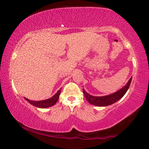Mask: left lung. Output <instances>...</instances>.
<instances>
[{
  "mask_svg": "<svg viewBox=\"0 0 149 149\" xmlns=\"http://www.w3.org/2000/svg\"><path fill=\"white\" fill-rule=\"evenodd\" d=\"M132 78V77H131L130 79L128 80L127 84L125 86L120 89L119 90H118L117 92L111 94V95L101 97L93 96V95H91L85 91L84 88L83 89V94H84L87 101L89 103L91 104L92 105L97 106V107H107V106L111 105V104L116 103V102L120 100L124 96L125 94L127 92V90L129 89L130 85Z\"/></svg>",
  "mask_w": 149,
  "mask_h": 149,
  "instance_id": "1",
  "label": "left lung"
}]
</instances>
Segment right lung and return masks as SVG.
Masks as SVG:
<instances>
[{
  "mask_svg": "<svg viewBox=\"0 0 149 149\" xmlns=\"http://www.w3.org/2000/svg\"><path fill=\"white\" fill-rule=\"evenodd\" d=\"M61 89L58 90L55 95H53L52 97L47 99V100L40 101H32L29 100V99L27 98H25V100H26L29 103L31 104V105L34 106V107L40 108V109H46V108L52 107L53 105H54V104L57 103V102L59 98V95H60L61 93Z\"/></svg>",
  "mask_w": 149,
  "mask_h": 149,
  "instance_id": "1",
  "label": "right lung"
}]
</instances>
